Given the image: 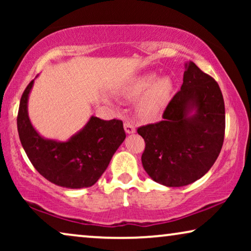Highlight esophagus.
I'll list each match as a JSON object with an SVG mask.
<instances>
[{
	"label": "esophagus",
	"mask_w": 251,
	"mask_h": 251,
	"mask_svg": "<svg viewBox=\"0 0 251 251\" xmlns=\"http://www.w3.org/2000/svg\"><path fill=\"white\" fill-rule=\"evenodd\" d=\"M123 126H125L126 133H133L136 131V126L133 125V122L130 121V120H126L125 123H123Z\"/></svg>",
	"instance_id": "esophagus-1"
}]
</instances>
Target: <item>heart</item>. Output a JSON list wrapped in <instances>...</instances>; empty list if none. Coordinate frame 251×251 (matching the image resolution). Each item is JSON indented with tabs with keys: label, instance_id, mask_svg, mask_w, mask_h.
<instances>
[{
	"label": "heart",
	"instance_id": "b5f03b06",
	"mask_svg": "<svg viewBox=\"0 0 251 251\" xmlns=\"http://www.w3.org/2000/svg\"><path fill=\"white\" fill-rule=\"evenodd\" d=\"M155 75L146 74L139 76L126 89L123 95L129 99H136L144 94L139 101V111L146 118H155L166 108L173 92V81L163 76L155 81Z\"/></svg>",
	"mask_w": 251,
	"mask_h": 251
}]
</instances>
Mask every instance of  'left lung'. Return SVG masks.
I'll list each match as a JSON object with an SVG mask.
<instances>
[{
	"label": "left lung",
	"mask_w": 251,
	"mask_h": 251,
	"mask_svg": "<svg viewBox=\"0 0 251 251\" xmlns=\"http://www.w3.org/2000/svg\"><path fill=\"white\" fill-rule=\"evenodd\" d=\"M162 119L137 129L145 140L144 169L164 186L194 183L214 166L224 143L225 105L218 83L188 61L183 85Z\"/></svg>",
	"instance_id": "1"
}]
</instances>
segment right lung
Here are the masks:
<instances>
[{
	"mask_svg": "<svg viewBox=\"0 0 251 251\" xmlns=\"http://www.w3.org/2000/svg\"><path fill=\"white\" fill-rule=\"evenodd\" d=\"M30 81L20 99L17 128L20 142L34 168L51 183L66 188L90 187L96 184L113 154L126 138L121 120L105 121L91 116L87 126L68 142L44 139L30 125L27 100Z\"/></svg>",
	"mask_w": 251,
	"mask_h": 251,
	"instance_id": "1",
	"label": "right lung"
}]
</instances>
